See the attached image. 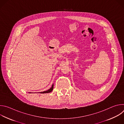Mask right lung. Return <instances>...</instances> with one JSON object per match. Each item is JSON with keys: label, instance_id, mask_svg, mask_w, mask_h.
<instances>
[{"label": "right lung", "instance_id": "1", "mask_svg": "<svg viewBox=\"0 0 124 124\" xmlns=\"http://www.w3.org/2000/svg\"><path fill=\"white\" fill-rule=\"evenodd\" d=\"M53 89H54V85H52V87L50 88L49 89H48V90L46 91H44V92H40V93L44 94V93H50V92H51L52 91Z\"/></svg>", "mask_w": 124, "mask_h": 124}]
</instances>
